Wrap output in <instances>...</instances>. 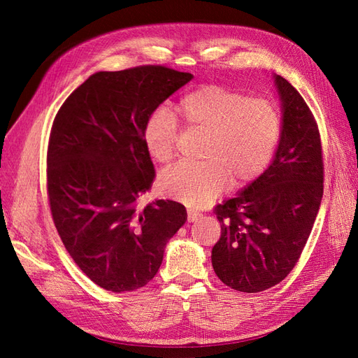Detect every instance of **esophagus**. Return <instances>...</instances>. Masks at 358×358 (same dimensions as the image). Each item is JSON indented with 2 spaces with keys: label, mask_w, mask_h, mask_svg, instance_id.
Returning <instances> with one entry per match:
<instances>
[{
  "label": "esophagus",
  "mask_w": 358,
  "mask_h": 358,
  "mask_svg": "<svg viewBox=\"0 0 358 358\" xmlns=\"http://www.w3.org/2000/svg\"><path fill=\"white\" fill-rule=\"evenodd\" d=\"M200 218H201V214H200V212L192 210V209H189V210H187V222H189V223H195V222H199Z\"/></svg>",
  "instance_id": "1"
}]
</instances>
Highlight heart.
Segmentation results:
<instances>
[{
    "mask_svg": "<svg viewBox=\"0 0 358 358\" xmlns=\"http://www.w3.org/2000/svg\"><path fill=\"white\" fill-rule=\"evenodd\" d=\"M177 113L187 131L204 134L200 163H178L163 172L166 195L192 208L214 201L227 185L248 186L269 169L283 138V117L264 98L218 85L186 94ZM178 126L172 113L158 108L143 127V141L158 163L171 162L177 150Z\"/></svg>",
    "mask_w": 358,
    "mask_h": 358,
    "instance_id": "1",
    "label": "heart"
}]
</instances>
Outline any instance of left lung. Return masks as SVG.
I'll use <instances>...</instances> for the list:
<instances>
[{
	"label": "left lung",
	"mask_w": 358,
	"mask_h": 358,
	"mask_svg": "<svg viewBox=\"0 0 358 358\" xmlns=\"http://www.w3.org/2000/svg\"><path fill=\"white\" fill-rule=\"evenodd\" d=\"M283 138L269 169L234 199L217 204L222 235L212 248L217 277L240 292H262L294 269L323 196V149L313 112L291 83L275 75Z\"/></svg>",
	"instance_id": "8db88e82"
}]
</instances>
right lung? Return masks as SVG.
<instances>
[{
	"mask_svg": "<svg viewBox=\"0 0 358 358\" xmlns=\"http://www.w3.org/2000/svg\"><path fill=\"white\" fill-rule=\"evenodd\" d=\"M192 80L166 66L96 72L59 108L48 146V196L67 252L95 285L135 291L155 277L183 204L136 206L155 178L143 141L148 117Z\"/></svg>",
	"mask_w": 358,
	"mask_h": 358,
	"instance_id": "add662e5",
	"label": "right lung"
}]
</instances>
